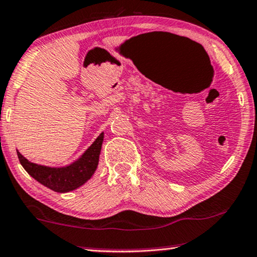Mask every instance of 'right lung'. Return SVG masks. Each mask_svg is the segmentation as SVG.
I'll return each instance as SVG.
<instances>
[{"instance_id":"add662e5","label":"right lung","mask_w":257,"mask_h":257,"mask_svg":"<svg viewBox=\"0 0 257 257\" xmlns=\"http://www.w3.org/2000/svg\"><path fill=\"white\" fill-rule=\"evenodd\" d=\"M103 138L104 133H101L93 142V145L77 160L63 167H49L33 163L27 160L17 149L16 152L20 163L37 182L56 193H69L87 183L96 172Z\"/></svg>"}]
</instances>
